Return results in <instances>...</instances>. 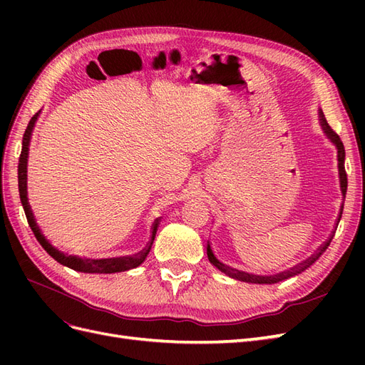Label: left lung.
I'll return each instance as SVG.
<instances>
[{
	"label": "left lung",
	"mask_w": 365,
	"mask_h": 365,
	"mask_svg": "<svg viewBox=\"0 0 365 365\" xmlns=\"http://www.w3.org/2000/svg\"><path fill=\"white\" fill-rule=\"evenodd\" d=\"M319 115H322V126H323V129H324V132H326V135H327L330 140H332V143H335L336 149H338V169H339L341 192H342V195H344V197H346V192H347V173H346V168H344V158H346L344 145H342V141H341V138H339V135L336 134V132L329 126L327 120L324 118L323 113H319ZM341 215H342V207H341L339 216H341ZM332 239H334V235L330 236V237L324 242V244L318 248V251L314 254V256H311L307 260H304L303 263L297 264V267L291 268L289 271L280 272V274H277V275H254V274H248V272H244V271H239V269H235V268H231V267H227V264H224L222 262H219V260L215 257V254H213V251H212V247H210L208 242H207V256H208V260L212 262L219 271H222L224 274H227L228 277H233V279H236V280L247 282V283H259V284L267 283V284H272V283L283 282V280H286V279H291V277H294V275H298L300 272H303L304 269H307V268L311 267L312 263H315V262L319 259V256H322V254L327 250V247L330 245V242H332Z\"/></svg>",
	"instance_id": "8db88e82"
}]
</instances>
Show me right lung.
I'll return each mask as SVG.
<instances>
[{"label": "right lung", "instance_id": "1", "mask_svg": "<svg viewBox=\"0 0 365 365\" xmlns=\"http://www.w3.org/2000/svg\"><path fill=\"white\" fill-rule=\"evenodd\" d=\"M39 113H36L35 115L31 117V120L29 121V126L24 132V137H23V149H21V155H19V163H18V189H19V197H21V204L24 207V212H26V217H27V222L33 231V235L38 239L39 244L42 245V248L46 250L50 256L58 260L61 264H65V267H68L74 271H81V272H91V274H113V272H121V271H128L132 268H137L138 264L143 263V260L146 259V256L149 254L152 244H153V239H155L157 235V230L160 225V217L155 219V222L152 225V235L150 239L148 242V245L143 248L138 254L135 256H128V257H114V259H85V257H77V256H68V254H65L62 251H59L58 248H54L50 242L46 239L41 233V230L36 224L35 216H33V212L30 208L29 200H27V155H29V143H30V135H31V130L33 126H35V121L38 118Z\"/></svg>", "mask_w": 365, "mask_h": 365}]
</instances>
